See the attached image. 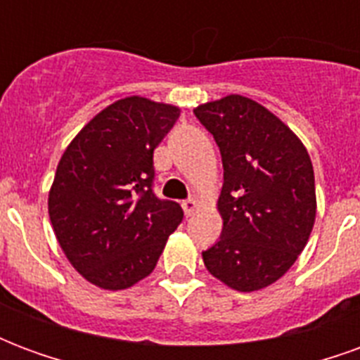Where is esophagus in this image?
Segmentation results:
<instances>
[{
	"instance_id": "obj_1",
	"label": "esophagus",
	"mask_w": 360,
	"mask_h": 360,
	"mask_svg": "<svg viewBox=\"0 0 360 360\" xmlns=\"http://www.w3.org/2000/svg\"><path fill=\"white\" fill-rule=\"evenodd\" d=\"M198 208H200V202H198V200H195V198H188V200H185V202H183V210H185V214H187V216H193V214H195Z\"/></svg>"
}]
</instances>
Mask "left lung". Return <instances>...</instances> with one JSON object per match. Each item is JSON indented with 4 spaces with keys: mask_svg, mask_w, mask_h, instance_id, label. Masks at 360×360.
Segmentation results:
<instances>
[{
    "mask_svg": "<svg viewBox=\"0 0 360 360\" xmlns=\"http://www.w3.org/2000/svg\"><path fill=\"white\" fill-rule=\"evenodd\" d=\"M195 115L221 152L219 241L204 250L206 270L250 293L285 274L316 219L314 169L301 139L270 110L241 94L200 103Z\"/></svg>",
    "mask_w": 360,
    "mask_h": 360,
    "instance_id": "left-lung-1",
    "label": "left lung"
}]
</instances>
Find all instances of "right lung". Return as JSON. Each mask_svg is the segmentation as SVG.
<instances>
[{
    "instance_id": "obj_1",
    "label": "right lung",
    "mask_w": 360,
    "mask_h": 360,
    "mask_svg": "<svg viewBox=\"0 0 360 360\" xmlns=\"http://www.w3.org/2000/svg\"><path fill=\"white\" fill-rule=\"evenodd\" d=\"M181 110L129 96L103 108L67 146L48 212L67 260L96 287L119 291L156 268L183 210L152 193L154 150Z\"/></svg>"
}]
</instances>
